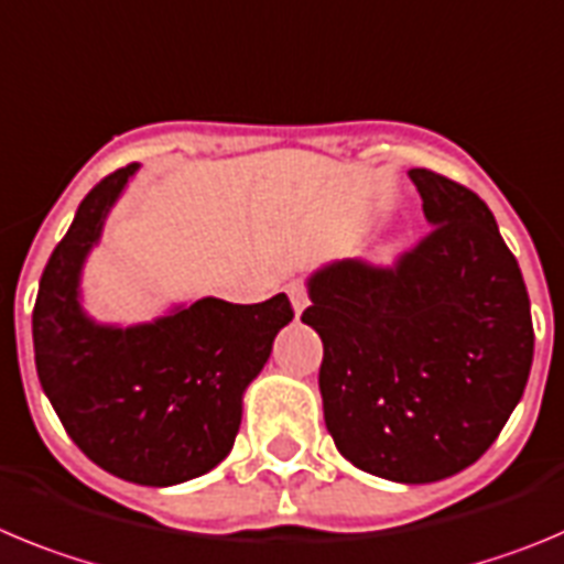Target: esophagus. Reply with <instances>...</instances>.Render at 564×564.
Returning a JSON list of instances; mask_svg holds the SVG:
<instances>
[{"label": "esophagus", "instance_id": "1", "mask_svg": "<svg viewBox=\"0 0 564 564\" xmlns=\"http://www.w3.org/2000/svg\"><path fill=\"white\" fill-rule=\"evenodd\" d=\"M286 294H289V301H292V308H294V317H301L303 308L308 306V297H306V286L303 283H289L286 286Z\"/></svg>", "mask_w": 564, "mask_h": 564}]
</instances>
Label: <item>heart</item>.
<instances>
[{"label":"heart","mask_w":564,"mask_h":564,"mask_svg":"<svg viewBox=\"0 0 564 564\" xmlns=\"http://www.w3.org/2000/svg\"><path fill=\"white\" fill-rule=\"evenodd\" d=\"M402 241H395V245H390L388 250H384V261H393L395 256H399V252H402Z\"/></svg>","instance_id":"obj_1"}]
</instances>
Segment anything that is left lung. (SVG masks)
Instances as JSON below:
<instances>
[{
  "label": "left lung",
  "mask_w": 564,
  "mask_h": 564,
  "mask_svg": "<svg viewBox=\"0 0 564 564\" xmlns=\"http://www.w3.org/2000/svg\"><path fill=\"white\" fill-rule=\"evenodd\" d=\"M430 236L393 270L323 263L303 323L323 339V415L343 458L435 484L495 444L534 359L531 303L486 202L410 169Z\"/></svg>",
  "instance_id": "left-lung-1"
}]
</instances>
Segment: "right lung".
Instances as JSON below:
<instances>
[{
	"label": "right lung",
	"mask_w": 564,
	"mask_h": 564,
	"mask_svg": "<svg viewBox=\"0 0 564 564\" xmlns=\"http://www.w3.org/2000/svg\"><path fill=\"white\" fill-rule=\"evenodd\" d=\"M137 171L95 185L50 256L33 308L35 370L86 458L129 484L176 486L230 455L247 388L294 314L283 292L252 306L174 303L131 326L86 312V258Z\"/></svg>",
	"instance_id": "obj_1"
}]
</instances>
